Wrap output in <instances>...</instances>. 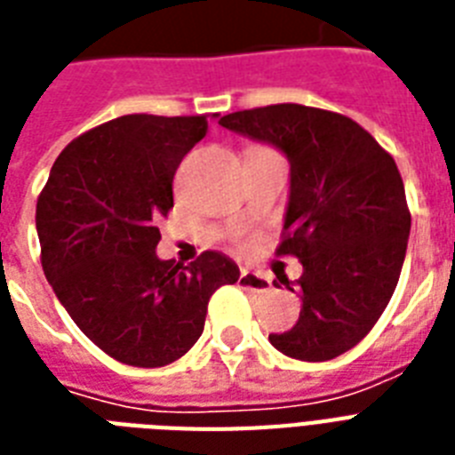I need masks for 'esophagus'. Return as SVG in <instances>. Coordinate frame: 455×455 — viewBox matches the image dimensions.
<instances>
[{
	"instance_id": "1",
	"label": "esophagus",
	"mask_w": 455,
	"mask_h": 455,
	"mask_svg": "<svg viewBox=\"0 0 455 455\" xmlns=\"http://www.w3.org/2000/svg\"><path fill=\"white\" fill-rule=\"evenodd\" d=\"M239 287L242 290H251V291H270L273 290V283L267 280V277L259 275V273H251V270H242V275H239Z\"/></svg>"
}]
</instances>
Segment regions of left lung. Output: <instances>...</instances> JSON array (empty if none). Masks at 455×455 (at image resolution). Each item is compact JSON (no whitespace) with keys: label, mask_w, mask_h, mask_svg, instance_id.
<instances>
[{"label":"left lung","mask_w":455,"mask_h":455,"mask_svg":"<svg viewBox=\"0 0 455 455\" xmlns=\"http://www.w3.org/2000/svg\"><path fill=\"white\" fill-rule=\"evenodd\" d=\"M218 123L273 144L290 161L277 253L304 266L301 313L291 330L270 334V344L299 361L341 355L371 332L399 283L411 235L399 168L368 130L323 108L273 104Z\"/></svg>","instance_id":"8db88e82"}]
</instances>
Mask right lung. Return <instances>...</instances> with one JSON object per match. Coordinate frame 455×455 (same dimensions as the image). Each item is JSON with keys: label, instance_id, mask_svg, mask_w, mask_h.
Segmentation results:
<instances>
[{"label": "right lung", "instance_id": "add662e5", "mask_svg": "<svg viewBox=\"0 0 455 455\" xmlns=\"http://www.w3.org/2000/svg\"><path fill=\"white\" fill-rule=\"evenodd\" d=\"M206 132V116L114 118L59 154L37 199L52 290L84 337L125 365L161 368L188 354L211 294L239 280L237 263L220 251L189 266L156 256L172 175Z\"/></svg>", "mask_w": 455, "mask_h": 455}]
</instances>
